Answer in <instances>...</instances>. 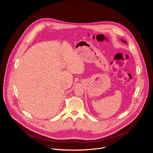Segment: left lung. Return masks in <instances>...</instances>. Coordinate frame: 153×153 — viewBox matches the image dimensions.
I'll return each instance as SVG.
<instances>
[{"label": "left lung", "instance_id": "8db88e82", "mask_svg": "<svg viewBox=\"0 0 153 153\" xmlns=\"http://www.w3.org/2000/svg\"><path fill=\"white\" fill-rule=\"evenodd\" d=\"M124 42H125V43H126V42H125V41H124Z\"/></svg>", "mask_w": 153, "mask_h": 153}]
</instances>
